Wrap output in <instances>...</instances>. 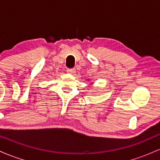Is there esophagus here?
I'll list each match as a JSON object with an SVG mask.
<instances>
[{
    "label": "esophagus",
    "instance_id": "1",
    "mask_svg": "<svg viewBox=\"0 0 160 160\" xmlns=\"http://www.w3.org/2000/svg\"><path fill=\"white\" fill-rule=\"evenodd\" d=\"M67 72L68 73V74H74L76 71H75V69H68L67 70Z\"/></svg>",
    "mask_w": 160,
    "mask_h": 160
}]
</instances>
